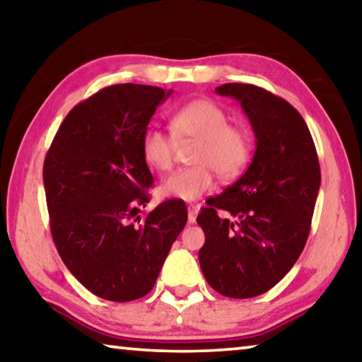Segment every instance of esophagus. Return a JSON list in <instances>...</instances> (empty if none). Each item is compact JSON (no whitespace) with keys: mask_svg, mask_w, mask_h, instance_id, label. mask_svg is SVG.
<instances>
[{"mask_svg":"<svg viewBox=\"0 0 362 362\" xmlns=\"http://www.w3.org/2000/svg\"><path fill=\"white\" fill-rule=\"evenodd\" d=\"M200 210L199 205H187V213H189V223H195V218H197V213Z\"/></svg>","mask_w":362,"mask_h":362,"instance_id":"34e87169","label":"esophagus"}]
</instances>
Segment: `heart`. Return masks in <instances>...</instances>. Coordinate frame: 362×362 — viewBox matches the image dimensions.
<instances>
[{"instance_id":"1","label":"heart","mask_w":362,"mask_h":362,"mask_svg":"<svg viewBox=\"0 0 362 362\" xmlns=\"http://www.w3.org/2000/svg\"><path fill=\"white\" fill-rule=\"evenodd\" d=\"M171 133L177 141H197L191 168L165 177L160 192L167 197L192 202L215 186V171L223 177L239 175L252 152L250 136L244 128L229 125V114L210 99H197L173 112ZM176 141L158 128L146 129L141 139L144 162L156 171L173 167Z\"/></svg>"}]
</instances>
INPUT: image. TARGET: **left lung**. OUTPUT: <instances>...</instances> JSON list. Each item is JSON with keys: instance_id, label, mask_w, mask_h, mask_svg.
I'll return each instance as SVG.
<instances>
[{"instance_id": "left-lung-1", "label": "left lung", "mask_w": 362, "mask_h": 362, "mask_svg": "<svg viewBox=\"0 0 362 362\" xmlns=\"http://www.w3.org/2000/svg\"><path fill=\"white\" fill-rule=\"evenodd\" d=\"M239 100L257 151L250 167L221 195L206 200L200 269L218 293L252 298L268 292L297 263L310 235L321 168L303 117L286 99L247 83L215 90ZM220 211L230 218H221Z\"/></svg>"}]
</instances>
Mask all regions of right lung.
I'll return each mask as SVG.
<instances>
[{
	"instance_id": "add662e5",
	"label": "right lung",
	"mask_w": 362,
	"mask_h": 362,
	"mask_svg": "<svg viewBox=\"0 0 362 362\" xmlns=\"http://www.w3.org/2000/svg\"><path fill=\"white\" fill-rule=\"evenodd\" d=\"M170 94L134 83L103 88L69 112L46 153L52 240L69 271L104 300L149 293L186 226V204L176 199L141 215L153 182L141 139Z\"/></svg>"
}]
</instances>
